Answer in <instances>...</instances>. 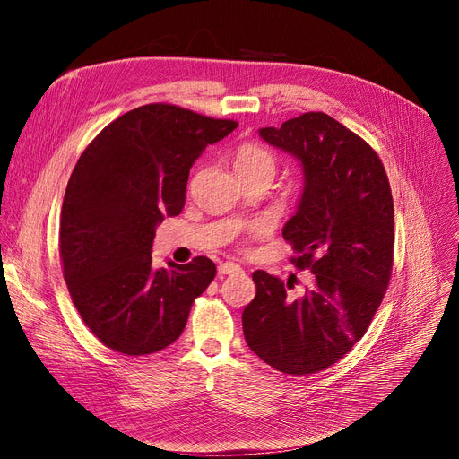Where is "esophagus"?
Wrapping results in <instances>:
<instances>
[{"label":"esophagus","instance_id":"1","mask_svg":"<svg viewBox=\"0 0 459 459\" xmlns=\"http://www.w3.org/2000/svg\"><path fill=\"white\" fill-rule=\"evenodd\" d=\"M239 270H242V268H239L238 264H234V262H221L220 264V273L221 275H230V273H236Z\"/></svg>","mask_w":459,"mask_h":459}]
</instances>
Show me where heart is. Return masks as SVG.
I'll return each mask as SVG.
<instances>
[{
  "instance_id": "heart-1",
  "label": "heart",
  "mask_w": 459,
  "mask_h": 459,
  "mask_svg": "<svg viewBox=\"0 0 459 459\" xmlns=\"http://www.w3.org/2000/svg\"><path fill=\"white\" fill-rule=\"evenodd\" d=\"M275 156L262 144L256 143H244L234 154V169L238 177H249V175H270L275 173Z\"/></svg>"
}]
</instances>
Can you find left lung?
I'll use <instances>...</instances> for the list:
<instances>
[{"mask_svg": "<svg viewBox=\"0 0 459 459\" xmlns=\"http://www.w3.org/2000/svg\"><path fill=\"white\" fill-rule=\"evenodd\" d=\"M258 134L301 161L303 193L282 238L315 282L294 299L279 277L255 272L256 296L242 315L246 342L279 372L316 374L363 339L389 286L391 186L370 144L322 111Z\"/></svg>", "mask_w": 459, "mask_h": 459, "instance_id": "8db88e82", "label": "left lung"}]
</instances>
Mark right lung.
Listing matches in <instances>:
<instances>
[{"label": "right lung", "mask_w": 459, "mask_h": 459, "mask_svg": "<svg viewBox=\"0 0 459 459\" xmlns=\"http://www.w3.org/2000/svg\"><path fill=\"white\" fill-rule=\"evenodd\" d=\"M236 126L147 104L115 118L80 156L61 208L59 256L72 303L106 348L147 355L182 334L215 264L195 256L156 270V227L182 212L193 161Z\"/></svg>", "instance_id": "add662e5"}]
</instances>
